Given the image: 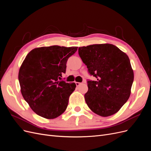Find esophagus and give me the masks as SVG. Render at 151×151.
I'll return each mask as SVG.
<instances>
[{"label": "esophagus", "instance_id": "esophagus-1", "mask_svg": "<svg viewBox=\"0 0 151 151\" xmlns=\"http://www.w3.org/2000/svg\"><path fill=\"white\" fill-rule=\"evenodd\" d=\"M82 83H79V82H76V86L78 87V86H79Z\"/></svg>", "mask_w": 151, "mask_h": 151}]
</instances>
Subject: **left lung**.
I'll list each match as a JSON object with an SVG mask.
<instances>
[{"label": "left lung", "instance_id": "1", "mask_svg": "<svg viewBox=\"0 0 151 151\" xmlns=\"http://www.w3.org/2000/svg\"><path fill=\"white\" fill-rule=\"evenodd\" d=\"M79 55L96 81H88L86 102L94 113L109 116L120 110L129 99L134 71L127 55L112 44L79 47Z\"/></svg>", "mask_w": 151, "mask_h": 151}]
</instances>
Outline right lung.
<instances>
[{
    "mask_svg": "<svg viewBox=\"0 0 151 151\" xmlns=\"http://www.w3.org/2000/svg\"><path fill=\"white\" fill-rule=\"evenodd\" d=\"M77 50L57 45L36 48L22 62L18 75L21 94L39 116L53 119L65 111L76 85L59 79L65 73L68 58Z\"/></svg>",
    "mask_w": 151,
    "mask_h": 151,
    "instance_id": "obj_1",
    "label": "right lung"
}]
</instances>
